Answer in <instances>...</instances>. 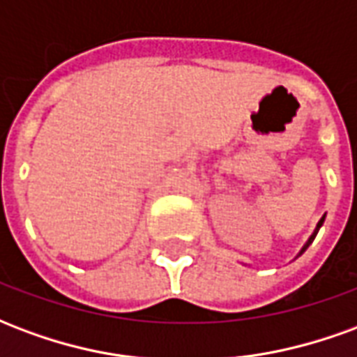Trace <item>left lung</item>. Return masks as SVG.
<instances>
[{
	"instance_id": "8db88e82",
	"label": "left lung",
	"mask_w": 357,
	"mask_h": 357,
	"mask_svg": "<svg viewBox=\"0 0 357 357\" xmlns=\"http://www.w3.org/2000/svg\"><path fill=\"white\" fill-rule=\"evenodd\" d=\"M323 222H325V216L321 218V220H319V222H317V225H315V229H314V233H312V235H310V239L306 241V245H304V247H302V250H300L298 252V256L302 255V252H304V250H306L307 247H310V245H312V243H314V239H315V235H317V231H319V227H321L323 225Z\"/></svg>"
}]
</instances>
